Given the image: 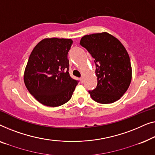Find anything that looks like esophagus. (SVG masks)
Listing matches in <instances>:
<instances>
[{
  "label": "esophagus",
  "instance_id": "obj_1",
  "mask_svg": "<svg viewBox=\"0 0 155 155\" xmlns=\"http://www.w3.org/2000/svg\"><path fill=\"white\" fill-rule=\"evenodd\" d=\"M80 81H81V83H83L84 82V77H81L80 78Z\"/></svg>",
  "mask_w": 155,
  "mask_h": 155
}]
</instances>
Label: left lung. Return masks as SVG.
<instances>
[{"mask_svg": "<svg viewBox=\"0 0 155 155\" xmlns=\"http://www.w3.org/2000/svg\"><path fill=\"white\" fill-rule=\"evenodd\" d=\"M80 44L95 59L97 84L88 91L100 104L117 101L128 90L132 78L129 55L122 43L107 32L83 36Z\"/></svg>", "mask_w": 155, "mask_h": 155, "instance_id": "8db88e82", "label": "left lung"}]
</instances>
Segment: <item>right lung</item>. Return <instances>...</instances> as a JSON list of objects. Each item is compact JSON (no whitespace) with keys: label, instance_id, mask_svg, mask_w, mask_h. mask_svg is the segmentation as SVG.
Returning a JSON list of instances; mask_svg holds the SVG:
<instances>
[{"label":"right lung","instance_id":"obj_1","mask_svg":"<svg viewBox=\"0 0 155 155\" xmlns=\"http://www.w3.org/2000/svg\"><path fill=\"white\" fill-rule=\"evenodd\" d=\"M71 38H45L32 51L24 74L29 92L43 105L58 107L69 101L78 81L69 76L67 54Z\"/></svg>","mask_w":155,"mask_h":155}]
</instances>
